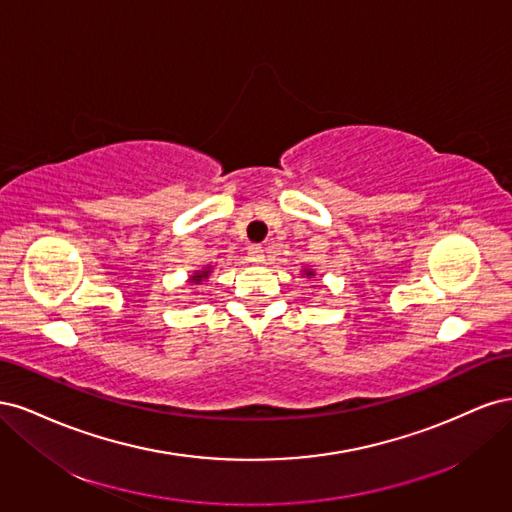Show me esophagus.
I'll return each mask as SVG.
<instances>
[{
  "label": "esophagus",
  "instance_id": "1",
  "mask_svg": "<svg viewBox=\"0 0 512 512\" xmlns=\"http://www.w3.org/2000/svg\"><path fill=\"white\" fill-rule=\"evenodd\" d=\"M247 260L254 262V265H260V262H265V250L260 245H252L250 252H247Z\"/></svg>",
  "mask_w": 512,
  "mask_h": 512
}]
</instances>
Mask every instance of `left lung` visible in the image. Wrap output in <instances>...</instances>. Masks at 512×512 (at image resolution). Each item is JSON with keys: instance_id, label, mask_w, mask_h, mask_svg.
Segmentation results:
<instances>
[{"instance_id": "obj_1", "label": "left lung", "mask_w": 512, "mask_h": 512, "mask_svg": "<svg viewBox=\"0 0 512 512\" xmlns=\"http://www.w3.org/2000/svg\"><path fill=\"white\" fill-rule=\"evenodd\" d=\"M305 275H314V271H305Z\"/></svg>"}]
</instances>
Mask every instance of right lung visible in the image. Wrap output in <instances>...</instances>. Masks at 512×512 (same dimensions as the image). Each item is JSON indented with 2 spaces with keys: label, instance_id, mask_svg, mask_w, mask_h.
<instances>
[{
  "label": "right lung",
  "instance_id": "right-lung-1",
  "mask_svg": "<svg viewBox=\"0 0 512 512\" xmlns=\"http://www.w3.org/2000/svg\"><path fill=\"white\" fill-rule=\"evenodd\" d=\"M207 277H209V271H198V273L192 277V282H194V284H200L203 280H207Z\"/></svg>",
  "mask_w": 512,
  "mask_h": 512
}]
</instances>
